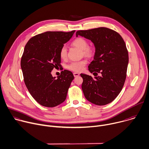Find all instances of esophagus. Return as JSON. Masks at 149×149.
I'll use <instances>...</instances> for the list:
<instances>
[{
	"label": "esophagus",
	"instance_id": "obj_1",
	"mask_svg": "<svg viewBox=\"0 0 149 149\" xmlns=\"http://www.w3.org/2000/svg\"><path fill=\"white\" fill-rule=\"evenodd\" d=\"M73 75H74V77H77V76H79L80 75V74H79V73L74 72V73H73Z\"/></svg>",
	"mask_w": 149,
	"mask_h": 149
}]
</instances>
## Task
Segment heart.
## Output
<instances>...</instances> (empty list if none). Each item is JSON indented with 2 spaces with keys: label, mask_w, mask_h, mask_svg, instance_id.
I'll use <instances>...</instances> for the list:
<instances>
[{
  "label": "heart",
  "mask_w": 149,
  "mask_h": 149,
  "mask_svg": "<svg viewBox=\"0 0 149 149\" xmlns=\"http://www.w3.org/2000/svg\"><path fill=\"white\" fill-rule=\"evenodd\" d=\"M72 45L82 50L83 53L87 56L91 57L93 56L95 52V47L93 46H88L87 40L82 38H77L73 40L72 42ZM59 56L62 59L66 58L67 50L65 46H62L59 50ZM87 63V61L86 59L73 62L68 66V69L75 72H80L84 69Z\"/></svg>",
  "instance_id": "1"
}]
</instances>
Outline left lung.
Wrapping results in <instances>:
<instances>
[{
    "label": "left lung",
    "instance_id": "8db88e82",
    "mask_svg": "<svg viewBox=\"0 0 149 149\" xmlns=\"http://www.w3.org/2000/svg\"><path fill=\"white\" fill-rule=\"evenodd\" d=\"M78 35L91 40L96 48L94 60L88 66L96 77L80 74L84 95L96 105L110 103L120 93L126 80L129 63L126 43L119 33L107 27L81 30L77 31Z\"/></svg>",
    "mask_w": 149,
    "mask_h": 149
}]
</instances>
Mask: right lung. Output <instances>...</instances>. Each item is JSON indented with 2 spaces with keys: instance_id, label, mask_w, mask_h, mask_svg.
<instances>
[{
  "instance_id": "1",
  "label": "right lung",
  "mask_w": 149,
  "mask_h": 149,
  "mask_svg": "<svg viewBox=\"0 0 149 149\" xmlns=\"http://www.w3.org/2000/svg\"><path fill=\"white\" fill-rule=\"evenodd\" d=\"M74 32H46L30 39L24 47L20 62L24 81L32 96L43 106L55 107L66 99L74 79L72 72L64 70L56 79L51 72L62 67L59 50Z\"/></svg>"
}]
</instances>
